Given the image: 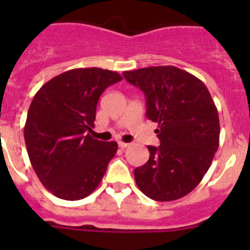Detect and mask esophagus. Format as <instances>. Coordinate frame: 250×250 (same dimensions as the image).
Wrapping results in <instances>:
<instances>
[{
  "mask_svg": "<svg viewBox=\"0 0 250 250\" xmlns=\"http://www.w3.org/2000/svg\"><path fill=\"white\" fill-rule=\"evenodd\" d=\"M127 146H129V144H127V143H123V141H119V147H121V149H126Z\"/></svg>",
  "mask_w": 250,
  "mask_h": 250,
  "instance_id": "obj_1",
  "label": "esophagus"
}]
</instances>
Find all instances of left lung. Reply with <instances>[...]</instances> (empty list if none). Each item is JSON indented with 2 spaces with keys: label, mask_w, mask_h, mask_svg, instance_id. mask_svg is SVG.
Wrapping results in <instances>:
<instances>
[{
  "label": "left lung",
  "mask_w": 250,
  "mask_h": 250,
  "mask_svg": "<svg viewBox=\"0 0 250 250\" xmlns=\"http://www.w3.org/2000/svg\"><path fill=\"white\" fill-rule=\"evenodd\" d=\"M144 92L146 118L158 123L160 145L147 146L146 164L134 170L139 189L150 199L171 202L202 182L219 146V116L203 81L175 66L124 71Z\"/></svg>",
  "instance_id": "left-lung-1"
}]
</instances>
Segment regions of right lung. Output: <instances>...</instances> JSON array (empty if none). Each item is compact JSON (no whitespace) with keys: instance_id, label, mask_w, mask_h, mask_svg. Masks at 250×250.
Wrapping results in <instances>:
<instances>
[{"instance_id":"obj_1","label":"right lung","mask_w":250,"mask_h":250,"mask_svg":"<svg viewBox=\"0 0 250 250\" xmlns=\"http://www.w3.org/2000/svg\"><path fill=\"white\" fill-rule=\"evenodd\" d=\"M121 80L110 70L74 68L35 95L23 130L28 158L40 182L60 199L90 195L116 154V141H100L90 132L101 94Z\"/></svg>"}]
</instances>
